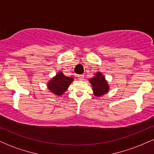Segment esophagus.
Instances as JSON below:
<instances>
[{"label":"esophagus","instance_id":"obj_1","mask_svg":"<svg viewBox=\"0 0 154 154\" xmlns=\"http://www.w3.org/2000/svg\"><path fill=\"white\" fill-rule=\"evenodd\" d=\"M78 79H79V80H83V79H84V75H78Z\"/></svg>","mask_w":154,"mask_h":154}]
</instances>
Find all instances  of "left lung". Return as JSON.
Masks as SVG:
<instances>
[{"label": "left lung", "mask_w": 154, "mask_h": 154, "mask_svg": "<svg viewBox=\"0 0 154 154\" xmlns=\"http://www.w3.org/2000/svg\"><path fill=\"white\" fill-rule=\"evenodd\" d=\"M89 81L93 85L94 94L96 96H100V95L106 94V93H107L109 91V85L100 72L95 74V77L90 79Z\"/></svg>", "instance_id": "8db88e82"}]
</instances>
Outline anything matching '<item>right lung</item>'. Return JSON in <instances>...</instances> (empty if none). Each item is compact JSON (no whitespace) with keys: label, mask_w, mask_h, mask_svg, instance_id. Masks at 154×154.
Returning <instances> with one entry per match:
<instances>
[{"label":"right lung","mask_w":154,"mask_h":154,"mask_svg":"<svg viewBox=\"0 0 154 154\" xmlns=\"http://www.w3.org/2000/svg\"><path fill=\"white\" fill-rule=\"evenodd\" d=\"M74 79L59 72L48 83V89L56 95H62L70 85Z\"/></svg>","instance_id":"add662e5"}]
</instances>
